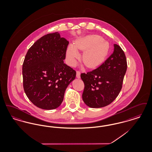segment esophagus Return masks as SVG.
<instances>
[{"instance_id": "34e87169", "label": "esophagus", "mask_w": 152, "mask_h": 152, "mask_svg": "<svg viewBox=\"0 0 152 152\" xmlns=\"http://www.w3.org/2000/svg\"><path fill=\"white\" fill-rule=\"evenodd\" d=\"M76 77L77 79H80V72L79 71L76 72Z\"/></svg>"}]
</instances>
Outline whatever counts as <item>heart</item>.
I'll list each match as a JSON object with an SVG mask.
<instances>
[{
    "label": "heart",
    "mask_w": 152,
    "mask_h": 152,
    "mask_svg": "<svg viewBox=\"0 0 152 152\" xmlns=\"http://www.w3.org/2000/svg\"><path fill=\"white\" fill-rule=\"evenodd\" d=\"M109 50V43L104 40L102 37L97 35H88L68 46L66 58L69 65L75 66L80 56L78 50H84L82 55L83 63L88 68H94L105 60Z\"/></svg>",
    "instance_id": "1"
}]
</instances>
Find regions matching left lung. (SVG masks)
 Returning <instances> with one entry per match:
<instances>
[{"label": "left lung", "mask_w": 152, "mask_h": 152, "mask_svg": "<svg viewBox=\"0 0 152 152\" xmlns=\"http://www.w3.org/2000/svg\"><path fill=\"white\" fill-rule=\"evenodd\" d=\"M126 69L125 53L115 44L113 53L104 63L96 69L81 74L85 85L82 95L84 103L90 108H98L114 101L121 89Z\"/></svg>", "instance_id": "1"}]
</instances>
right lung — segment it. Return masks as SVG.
Instances as JSON below:
<instances>
[{
	"label": "right lung",
	"instance_id": "1",
	"mask_svg": "<svg viewBox=\"0 0 152 152\" xmlns=\"http://www.w3.org/2000/svg\"><path fill=\"white\" fill-rule=\"evenodd\" d=\"M68 44L58 32L49 34L37 40L26 55L22 68L24 90L39 108H58L76 77V71L64 63Z\"/></svg>",
	"mask_w": 152,
	"mask_h": 152
}]
</instances>
